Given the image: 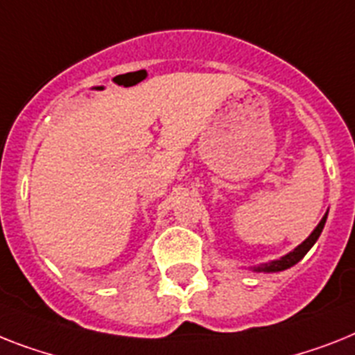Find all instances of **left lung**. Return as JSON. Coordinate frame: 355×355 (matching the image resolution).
<instances>
[{
    "label": "left lung",
    "mask_w": 355,
    "mask_h": 355,
    "mask_svg": "<svg viewBox=\"0 0 355 355\" xmlns=\"http://www.w3.org/2000/svg\"><path fill=\"white\" fill-rule=\"evenodd\" d=\"M327 216H329V212L324 214L323 219L319 221L318 227L312 230V234H310L306 239H304L301 245H297V247L294 248L292 252H288V254H285L283 257H279V259H274V261H268V263H261V265L257 266H250V270L254 272H265V274H272V272H281V270H286V268H290V266H294L295 263H300L301 259L304 257V254L310 250V248L314 247V243L318 241L319 236H321V232H323L324 228V223H327Z\"/></svg>",
    "instance_id": "1"
}]
</instances>
